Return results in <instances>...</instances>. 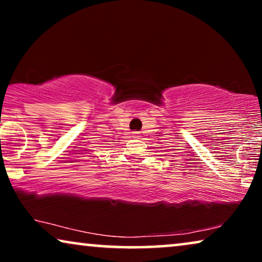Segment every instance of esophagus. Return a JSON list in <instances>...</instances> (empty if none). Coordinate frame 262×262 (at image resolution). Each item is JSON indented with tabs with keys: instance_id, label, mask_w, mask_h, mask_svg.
I'll list each match as a JSON object with an SVG mask.
<instances>
[{
	"instance_id": "34e87169",
	"label": "esophagus",
	"mask_w": 262,
	"mask_h": 262,
	"mask_svg": "<svg viewBox=\"0 0 262 262\" xmlns=\"http://www.w3.org/2000/svg\"><path fill=\"white\" fill-rule=\"evenodd\" d=\"M134 137H135V138H138V137H139V136H138V134H137V132H135V134H134Z\"/></svg>"
}]
</instances>
